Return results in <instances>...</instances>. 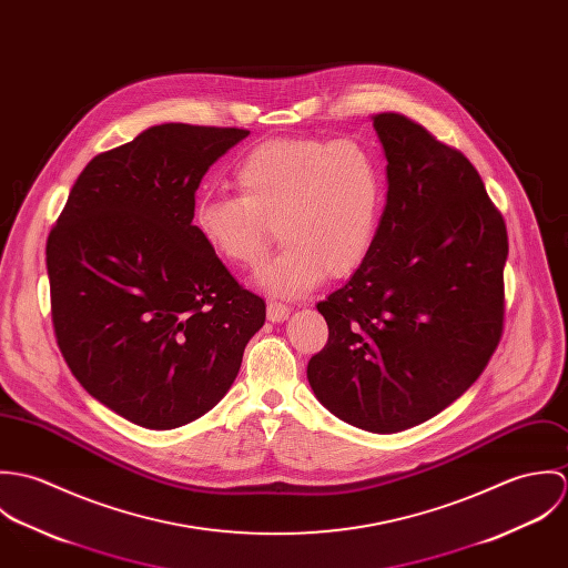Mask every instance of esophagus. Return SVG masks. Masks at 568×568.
<instances>
[{
    "mask_svg": "<svg viewBox=\"0 0 568 568\" xmlns=\"http://www.w3.org/2000/svg\"><path fill=\"white\" fill-rule=\"evenodd\" d=\"M288 315H291V308H288V306H284V304H280V302H268V304H266V320H268V322L282 324V322L288 320Z\"/></svg>",
    "mask_w": 568,
    "mask_h": 568,
    "instance_id": "obj_1",
    "label": "esophagus"
}]
</instances>
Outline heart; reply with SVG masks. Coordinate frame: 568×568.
Instances as JSON below:
<instances>
[{
  "mask_svg": "<svg viewBox=\"0 0 568 568\" xmlns=\"http://www.w3.org/2000/svg\"><path fill=\"white\" fill-rule=\"evenodd\" d=\"M239 196H203L194 230L219 257L255 268L275 241L282 253L257 273L264 291L300 297L325 273L349 275L381 227L385 179L376 155L354 142L288 138L264 142L234 170Z\"/></svg>",
  "mask_w": 568,
  "mask_h": 568,
  "instance_id": "heart-1",
  "label": "heart"
}]
</instances>
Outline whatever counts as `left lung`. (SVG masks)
<instances>
[{"instance_id": "obj_1", "label": "left lung", "mask_w": 568, "mask_h": 568, "mask_svg": "<svg viewBox=\"0 0 568 568\" xmlns=\"http://www.w3.org/2000/svg\"><path fill=\"white\" fill-rule=\"evenodd\" d=\"M372 120L387 203L365 262L317 304L327 343L308 383L338 419L398 433L453 405L486 369L503 334L509 244L459 151L400 113Z\"/></svg>"}]
</instances>
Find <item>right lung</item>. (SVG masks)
<instances>
[{
	"mask_svg": "<svg viewBox=\"0 0 568 568\" xmlns=\"http://www.w3.org/2000/svg\"><path fill=\"white\" fill-rule=\"evenodd\" d=\"M244 129L160 124L95 155L52 227L45 264L61 354L89 396L155 430L232 387L266 304L196 234L194 194Z\"/></svg>",
	"mask_w": 568,
	"mask_h": 568,
	"instance_id": "add662e5",
	"label": "right lung"
}]
</instances>
